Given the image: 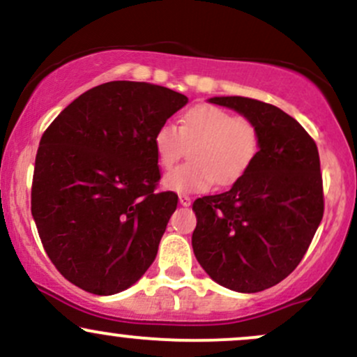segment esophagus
<instances>
[{"instance_id":"esophagus-1","label":"esophagus","mask_w":357,"mask_h":357,"mask_svg":"<svg viewBox=\"0 0 357 357\" xmlns=\"http://www.w3.org/2000/svg\"><path fill=\"white\" fill-rule=\"evenodd\" d=\"M179 204H183V206H190L191 198L188 195H179Z\"/></svg>"}]
</instances>
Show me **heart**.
I'll use <instances>...</instances> for the list:
<instances>
[{
  "label": "heart",
  "instance_id": "obj_1",
  "mask_svg": "<svg viewBox=\"0 0 357 357\" xmlns=\"http://www.w3.org/2000/svg\"><path fill=\"white\" fill-rule=\"evenodd\" d=\"M153 144L159 166L171 169L191 147L190 165L166 174L165 186L176 192H202L216 181L228 186L243 176L260 151V130L248 117L213 104H196L183 114L179 127L161 124Z\"/></svg>",
  "mask_w": 357,
  "mask_h": 357
}]
</instances>
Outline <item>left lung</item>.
Wrapping results in <instances>:
<instances>
[{"label":"left lung","instance_id":"obj_1","mask_svg":"<svg viewBox=\"0 0 357 357\" xmlns=\"http://www.w3.org/2000/svg\"><path fill=\"white\" fill-rule=\"evenodd\" d=\"M260 130V151L230 191L192 203V252L213 280L236 292L270 289L296 270L324 215L315 141L294 117L248 97H213Z\"/></svg>","mask_w":357,"mask_h":357}]
</instances>
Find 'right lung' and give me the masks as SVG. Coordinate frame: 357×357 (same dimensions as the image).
Masks as SVG:
<instances>
[{
  "label": "right lung",
  "instance_id": "right-lung-1",
  "mask_svg": "<svg viewBox=\"0 0 357 357\" xmlns=\"http://www.w3.org/2000/svg\"><path fill=\"white\" fill-rule=\"evenodd\" d=\"M188 97L116 80L77 97L40 139L31 215L56 270L82 290L112 296L144 275L178 206L155 191V129Z\"/></svg>",
  "mask_w": 357,
  "mask_h": 357
}]
</instances>
